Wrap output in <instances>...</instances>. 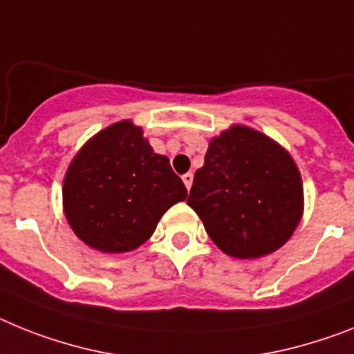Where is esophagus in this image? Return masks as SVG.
I'll list each match as a JSON object with an SVG mask.
<instances>
[{"label": "esophagus", "mask_w": 354, "mask_h": 354, "mask_svg": "<svg viewBox=\"0 0 354 354\" xmlns=\"http://www.w3.org/2000/svg\"><path fill=\"white\" fill-rule=\"evenodd\" d=\"M183 183H185L187 187V191H191V187H192V182H194V176H192V172H187V174H183Z\"/></svg>", "instance_id": "1"}]
</instances>
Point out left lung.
Returning a JSON list of instances; mask_svg holds the SVG:
<instances>
[{"instance_id": "8db88e82", "label": "left lung", "mask_w": 354, "mask_h": 354, "mask_svg": "<svg viewBox=\"0 0 354 354\" xmlns=\"http://www.w3.org/2000/svg\"><path fill=\"white\" fill-rule=\"evenodd\" d=\"M187 205L219 250L257 259L279 250L301 223V171L268 135L234 124L209 142Z\"/></svg>"}]
</instances>
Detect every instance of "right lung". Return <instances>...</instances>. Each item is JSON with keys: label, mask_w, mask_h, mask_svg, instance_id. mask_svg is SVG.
<instances>
[{"label": "right lung", "mask_w": 354, "mask_h": 354, "mask_svg": "<svg viewBox=\"0 0 354 354\" xmlns=\"http://www.w3.org/2000/svg\"><path fill=\"white\" fill-rule=\"evenodd\" d=\"M187 200L167 156L154 153L144 129L115 122L77 151L62 182V210L84 245L124 254L144 245L162 216Z\"/></svg>", "instance_id": "right-lung-1"}]
</instances>
